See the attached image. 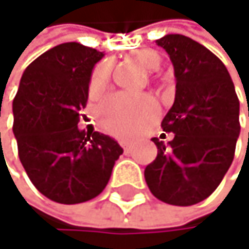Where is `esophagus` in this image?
Masks as SVG:
<instances>
[{
    "mask_svg": "<svg viewBox=\"0 0 249 249\" xmlns=\"http://www.w3.org/2000/svg\"><path fill=\"white\" fill-rule=\"evenodd\" d=\"M121 146H122V149H124V152H125V153H130V150H131V147H130V144H128L127 142H121Z\"/></svg>",
    "mask_w": 249,
    "mask_h": 249,
    "instance_id": "obj_1",
    "label": "esophagus"
}]
</instances>
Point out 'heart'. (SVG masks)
<instances>
[{"label":"heart","mask_w":249,"mask_h":249,"mask_svg":"<svg viewBox=\"0 0 249 249\" xmlns=\"http://www.w3.org/2000/svg\"><path fill=\"white\" fill-rule=\"evenodd\" d=\"M131 60L144 71L153 72L161 66V56L152 48H139L130 54ZM110 65L100 63L91 73L88 93L93 99L100 97L110 82ZM158 112V106L150 99H130L124 94L107 97L97 109L96 116L105 131L116 137H131L140 127L150 122Z\"/></svg>","instance_id":"obj_1"}]
</instances>
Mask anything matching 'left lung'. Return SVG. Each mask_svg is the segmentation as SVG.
<instances>
[{
    "label": "left lung",
    "mask_w": 249,
    "mask_h": 249,
    "mask_svg": "<svg viewBox=\"0 0 249 249\" xmlns=\"http://www.w3.org/2000/svg\"><path fill=\"white\" fill-rule=\"evenodd\" d=\"M156 44L168 53L177 79L174 103L161 122L173 140L152 139L158 155L144 178L159 201L189 207L210 196L233 161L239 99L224 63L202 44L178 34Z\"/></svg>",
    "instance_id": "obj_1"
}]
</instances>
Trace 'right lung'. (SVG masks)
I'll use <instances>...</instances> for the list:
<instances>
[{
    "label": "right lung",
    "mask_w": 249,
    "mask_h": 249,
    "mask_svg": "<svg viewBox=\"0 0 249 249\" xmlns=\"http://www.w3.org/2000/svg\"><path fill=\"white\" fill-rule=\"evenodd\" d=\"M103 53L78 42L45 51L23 72L13 100V133L32 184L59 204L87 202L103 192L122 147L78 128L88 84Z\"/></svg>",
    "instance_id": "add662e5"
}]
</instances>
